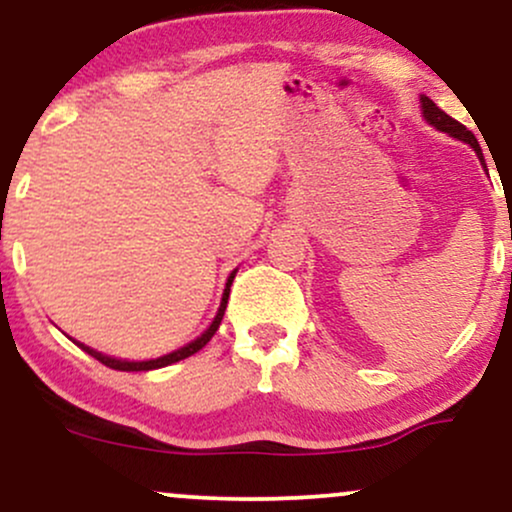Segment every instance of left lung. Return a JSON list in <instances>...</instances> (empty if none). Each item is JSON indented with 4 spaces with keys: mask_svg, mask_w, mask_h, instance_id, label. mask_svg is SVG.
Returning a JSON list of instances; mask_svg holds the SVG:
<instances>
[{
    "mask_svg": "<svg viewBox=\"0 0 512 512\" xmlns=\"http://www.w3.org/2000/svg\"><path fill=\"white\" fill-rule=\"evenodd\" d=\"M421 108H424V117H426L428 122H431L433 127L440 129V132L452 134V137H455V139H462V142H467L474 151H477L479 161L484 163V154H481V146L477 142V137H474V134L462 125V122H457L455 117H450L448 113H443V110H440L438 105L433 103L428 96H421ZM484 168H486V163H484Z\"/></svg>",
    "mask_w": 512,
    "mask_h": 512,
    "instance_id": "left-lung-1",
    "label": "left lung"
}]
</instances>
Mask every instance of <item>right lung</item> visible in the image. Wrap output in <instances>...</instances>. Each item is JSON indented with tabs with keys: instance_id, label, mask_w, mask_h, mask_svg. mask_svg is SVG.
I'll return each mask as SVG.
<instances>
[{
	"instance_id": "1",
	"label": "right lung",
	"mask_w": 512,
	"mask_h": 512,
	"mask_svg": "<svg viewBox=\"0 0 512 512\" xmlns=\"http://www.w3.org/2000/svg\"><path fill=\"white\" fill-rule=\"evenodd\" d=\"M233 276H236V274H231V276H228L226 291H223V298H221V308H219V313H216L214 322H211V325H209V330L204 332L202 337H197L195 342H190V344H187V346H182V349L173 351V354H168V356H161V358H154V361H120V358H110V356H105V354H98V351L88 349V346L79 344V342H76V344H79L81 349L86 351V354H91L93 358H96V361H101L103 366H108V368H115V370H154V368L170 366V363H175V361H182V358H187V356L197 354V351L202 349V346L207 344L211 337H214L216 330H219V325H221V320H223V313H226V303H228V293H231Z\"/></svg>"
}]
</instances>
